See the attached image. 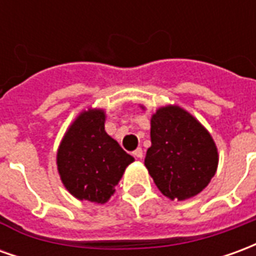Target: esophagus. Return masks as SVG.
Returning <instances> with one entry per match:
<instances>
[{
	"mask_svg": "<svg viewBox=\"0 0 256 256\" xmlns=\"http://www.w3.org/2000/svg\"><path fill=\"white\" fill-rule=\"evenodd\" d=\"M133 155H134V158H137V159H142L144 152H142V150H141V148H137V150L133 152Z\"/></svg>",
	"mask_w": 256,
	"mask_h": 256,
	"instance_id": "34e87169",
	"label": "esophagus"
}]
</instances>
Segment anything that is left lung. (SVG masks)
<instances>
[{
    "label": "left lung",
    "mask_w": 256,
    "mask_h": 256,
    "mask_svg": "<svg viewBox=\"0 0 256 256\" xmlns=\"http://www.w3.org/2000/svg\"><path fill=\"white\" fill-rule=\"evenodd\" d=\"M150 142L144 164L158 189L170 200L196 196L216 172L220 156L214 140L181 106L156 110L150 118Z\"/></svg>",
    "instance_id": "1"
}]
</instances>
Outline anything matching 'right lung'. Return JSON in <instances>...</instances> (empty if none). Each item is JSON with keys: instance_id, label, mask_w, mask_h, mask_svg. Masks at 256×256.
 I'll return each mask as SVG.
<instances>
[{"instance_id": "obj_1", "label": "right lung", "mask_w": 256, "mask_h": 256, "mask_svg": "<svg viewBox=\"0 0 256 256\" xmlns=\"http://www.w3.org/2000/svg\"><path fill=\"white\" fill-rule=\"evenodd\" d=\"M106 111L88 108L75 118L58 145L56 163L64 188L78 200L104 204L134 158L104 128Z\"/></svg>"}]
</instances>
